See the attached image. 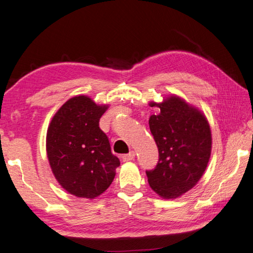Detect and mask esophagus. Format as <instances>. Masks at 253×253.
Segmentation results:
<instances>
[{
    "instance_id": "1",
    "label": "esophagus",
    "mask_w": 253,
    "mask_h": 253,
    "mask_svg": "<svg viewBox=\"0 0 253 253\" xmlns=\"http://www.w3.org/2000/svg\"><path fill=\"white\" fill-rule=\"evenodd\" d=\"M122 158L124 161H131L135 159V151H130L129 153H127V155H124Z\"/></svg>"
}]
</instances>
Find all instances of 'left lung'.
Segmentation results:
<instances>
[{"mask_svg":"<svg viewBox=\"0 0 253 253\" xmlns=\"http://www.w3.org/2000/svg\"><path fill=\"white\" fill-rule=\"evenodd\" d=\"M149 118L159 160L153 170L146 171L151 189L163 199H175L190 191L209 165L211 151L210 124L201 111L181 97L171 95Z\"/></svg>","mask_w":253,"mask_h":253,"instance_id":"left-lung-1","label":"left lung"}]
</instances>
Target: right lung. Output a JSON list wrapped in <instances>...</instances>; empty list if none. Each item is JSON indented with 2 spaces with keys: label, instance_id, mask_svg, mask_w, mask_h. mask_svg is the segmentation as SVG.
I'll return each instance as SVG.
<instances>
[{
  "label": "right lung",
  "instance_id": "add662e5",
  "mask_svg": "<svg viewBox=\"0 0 253 253\" xmlns=\"http://www.w3.org/2000/svg\"><path fill=\"white\" fill-rule=\"evenodd\" d=\"M107 107L85 95L74 96L59 108L48 127L46 149L52 173L72 195H101L121 165L98 124Z\"/></svg>",
  "mask_w": 253,
  "mask_h": 253
}]
</instances>
